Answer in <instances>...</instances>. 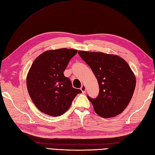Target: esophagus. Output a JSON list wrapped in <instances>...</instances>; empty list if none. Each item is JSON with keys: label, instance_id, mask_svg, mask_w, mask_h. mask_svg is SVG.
<instances>
[{"label": "esophagus", "instance_id": "esophagus-1", "mask_svg": "<svg viewBox=\"0 0 155 155\" xmlns=\"http://www.w3.org/2000/svg\"><path fill=\"white\" fill-rule=\"evenodd\" d=\"M81 91L82 92V93H85L86 92V86H85L84 84H82V85L81 88Z\"/></svg>", "mask_w": 155, "mask_h": 155}]
</instances>
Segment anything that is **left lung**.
Instances as JSON below:
<instances>
[{
	"label": "left lung",
	"mask_w": 155,
	"mask_h": 155,
	"mask_svg": "<svg viewBox=\"0 0 155 155\" xmlns=\"http://www.w3.org/2000/svg\"><path fill=\"white\" fill-rule=\"evenodd\" d=\"M78 53L97 79V97L87 96L95 111L103 118L121 113L128 105L136 88V77L129 65L115 55L86 51Z\"/></svg>",
	"instance_id": "8db88e82"
}]
</instances>
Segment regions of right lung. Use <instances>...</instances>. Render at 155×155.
Segmentation results:
<instances>
[{
    "label": "right lung",
    "instance_id": "right-lung-1",
    "mask_svg": "<svg viewBox=\"0 0 155 155\" xmlns=\"http://www.w3.org/2000/svg\"><path fill=\"white\" fill-rule=\"evenodd\" d=\"M77 50L61 48L48 50L33 63L27 77L29 96L39 110L59 117L69 109L81 90L74 88L63 72Z\"/></svg>",
    "mask_w": 155,
    "mask_h": 155
}]
</instances>
